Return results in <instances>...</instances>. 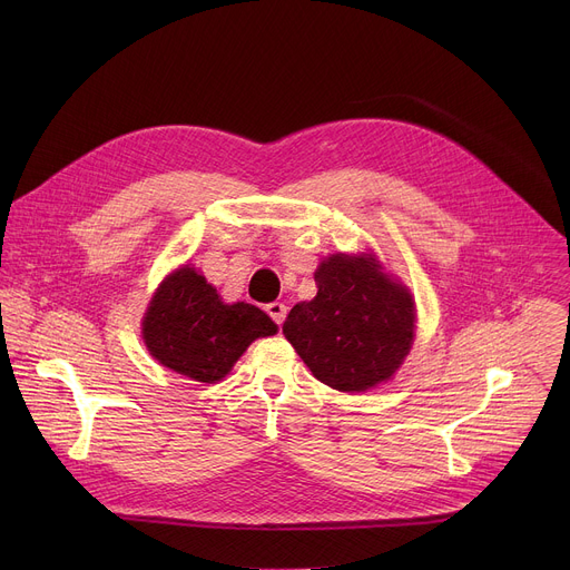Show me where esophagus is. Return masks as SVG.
Listing matches in <instances>:
<instances>
[{
	"label": "esophagus",
	"mask_w": 570,
	"mask_h": 570,
	"mask_svg": "<svg viewBox=\"0 0 570 570\" xmlns=\"http://www.w3.org/2000/svg\"><path fill=\"white\" fill-rule=\"evenodd\" d=\"M286 311H288L286 304H282V302H271V304H266V313L273 317L275 324H282V322H284Z\"/></svg>",
	"instance_id": "1"
}]
</instances>
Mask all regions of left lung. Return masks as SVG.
Returning a JSON list of instances; mask_svg holds the SVG:
<instances>
[{
    "label": "left lung",
    "mask_w": 570,
    "mask_h": 570,
    "mask_svg": "<svg viewBox=\"0 0 570 570\" xmlns=\"http://www.w3.org/2000/svg\"><path fill=\"white\" fill-rule=\"evenodd\" d=\"M317 295L291 308L284 336L317 381L365 392L390 381L415 338V299L376 255H332L315 271Z\"/></svg>",
    "instance_id": "1"
}]
</instances>
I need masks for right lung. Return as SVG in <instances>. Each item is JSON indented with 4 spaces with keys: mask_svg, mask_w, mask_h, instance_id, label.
Listing matches in <instances>:
<instances>
[{
    "mask_svg": "<svg viewBox=\"0 0 570 570\" xmlns=\"http://www.w3.org/2000/svg\"><path fill=\"white\" fill-rule=\"evenodd\" d=\"M273 334L277 324L262 308L225 304L191 266H180L157 286L141 320L150 356L200 383L220 381L253 341Z\"/></svg>",
    "mask_w": 570,
    "mask_h": 570,
    "instance_id": "right-lung-1",
    "label": "right lung"
}]
</instances>
